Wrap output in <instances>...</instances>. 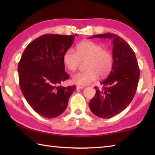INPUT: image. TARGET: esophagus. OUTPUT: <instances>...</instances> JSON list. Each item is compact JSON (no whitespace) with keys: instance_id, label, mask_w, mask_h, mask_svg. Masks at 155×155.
Segmentation results:
<instances>
[{"instance_id":"1","label":"esophagus","mask_w":155,"mask_h":155,"mask_svg":"<svg viewBox=\"0 0 155 155\" xmlns=\"http://www.w3.org/2000/svg\"><path fill=\"white\" fill-rule=\"evenodd\" d=\"M84 87H81V86H77V89H82V88H84Z\"/></svg>"}]
</instances>
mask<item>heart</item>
<instances>
[{
  "mask_svg": "<svg viewBox=\"0 0 155 155\" xmlns=\"http://www.w3.org/2000/svg\"><path fill=\"white\" fill-rule=\"evenodd\" d=\"M63 61L69 71H75L81 61L85 62L87 71L72 76V83L79 86H86L97 79L98 76L104 77L110 73L113 64L110 52L103 49V46L93 41H85L77 46V53L72 48L64 52Z\"/></svg>",
  "mask_w": 155,
  "mask_h": 155,
  "instance_id": "b5f03b06",
  "label": "heart"
}]
</instances>
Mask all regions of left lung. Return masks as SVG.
Masks as SVG:
<instances>
[{
  "label": "left lung",
  "mask_w": 155,
  "mask_h": 155,
  "mask_svg": "<svg viewBox=\"0 0 155 155\" xmlns=\"http://www.w3.org/2000/svg\"><path fill=\"white\" fill-rule=\"evenodd\" d=\"M112 39L113 68L107 78L101 82V89L89 103L92 113L98 117L110 118L124 110L136 93L140 70L133 50L123 38L112 33L94 35L90 38Z\"/></svg>",
  "instance_id": "1"
}]
</instances>
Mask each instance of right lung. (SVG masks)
Here are the masks:
<instances>
[{
    "mask_svg": "<svg viewBox=\"0 0 155 155\" xmlns=\"http://www.w3.org/2000/svg\"><path fill=\"white\" fill-rule=\"evenodd\" d=\"M74 39V35H42L22 54L18 65L20 87L29 105L42 117L52 118L63 113L76 89L75 85H61L69 78L63 56Z\"/></svg>",
    "mask_w": 155,
    "mask_h": 155,
    "instance_id": "right-lung-1",
    "label": "right lung"
}]
</instances>
